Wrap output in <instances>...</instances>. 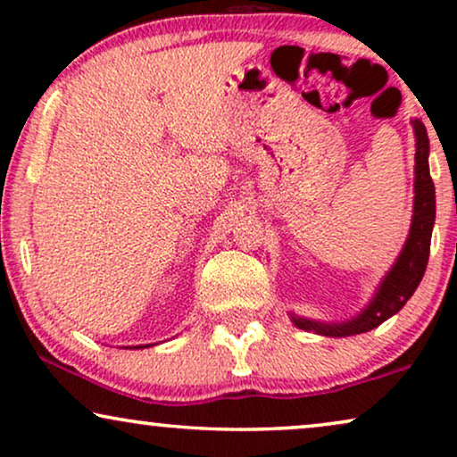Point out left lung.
<instances>
[{
	"label": "left lung",
	"mask_w": 457,
	"mask_h": 457,
	"mask_svg": "<svg viewBox=\"0 0 457 457\" xmlns=\"http://www.w3.org/2000/svg\"><path fill=\"white\" fill-rule=\"evenodd\" d=\"M416 133V183H414V218H411L410 237L399 255L395 266L386 274L383 285L372 299L370 305L352 320L339 324H322L308 320V318H293L297 328L314 330L324 337H352L377 328L386 318L397 314L405 302L414 295L416 287L420 285L428 264L430 235L435 224V185L428 172V135L420 120H414Z\"/></svg>",
	"instance_id": "left-lung-1"
}]
</instances>
